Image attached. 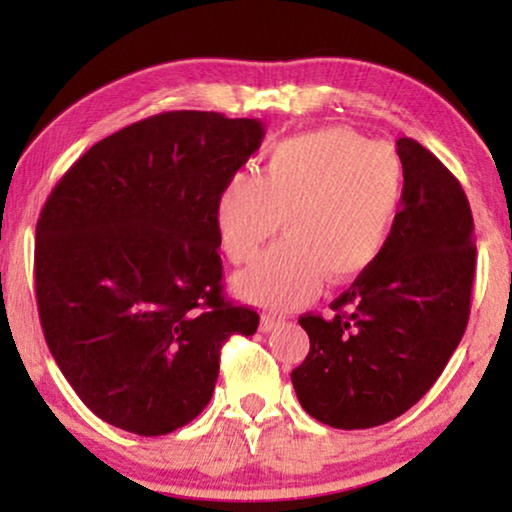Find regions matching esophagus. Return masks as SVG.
Here are the masks:
<instances>
[{
  "label": "esophagus",
  "mask_w": 512,
  "mask_h": 512,
  "mask_svg": "<svg viewBox=\"0 0 512 512\" xmlns=\"http://www.w3.org/2000/svg\"><path fill=\"white\" fill-rule=\"evenodd\" d=\"M286 324L284 317H277V314H265L261 319V331L263 333H270V331H277V328H282Z\"/></svg>",
  "instance_id": "esophagus-1"
}]
</instances>
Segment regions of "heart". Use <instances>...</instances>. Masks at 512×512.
Wrapping results in <instances>:
<instances>
[{"mask_svg":"<svg viewBox=\"0 0 512 512\" xmlns=\"http://www.w3.org/2000/svg\"><path fill=\"white\" fill-rule=\"evenodd\" d=\"M405 165L389 144L352 128H321L275 144L258 174H233L214 200L226 256L247 263L282 228L289 235L235 277L251 303L293 307L382 256L401 214Z\"/></svg>","mask_w":512,"mask_h":512,"instance_id":"obj_1","label":"heart"}]
</instances>
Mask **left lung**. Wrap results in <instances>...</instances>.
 Listing matches in <instances>:
<instances>
[{"instance_id":"left-lung-1","label":"left lung","mask_w":512,"mask_h":512,"mask_svg":"<svg viewBox=\"0 0 512 512\" xmlns=\"http://www.w3.org/2000/svg\"><path fill=\"white\" fill-rule=\"evenodd\" d=\"M405 193L382 256L331 303L303 314L310 352L291 373L307 415L370 429L433 387L466 331L475 275L473 214L454 174L415 139H398Z\"/></svg>"}]
</instances>
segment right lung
<instances>
[{"label":"right lung","instance_id":"1","mask_svg":"<svg viewBox=\"0 0 512 512\" xmlns=\"http://www.w3.org/2000/svg\"><path fill=\"white\" fill-rule=\"evenodd\" d=\"M258 118L167 111L88 149L48 195L34 282L46 345L97 417L165 436L214 394L221 345L258 314L221 296L214 200Z\"/></svg>","mask_w":512,"mask_h":512}]
</instances>
